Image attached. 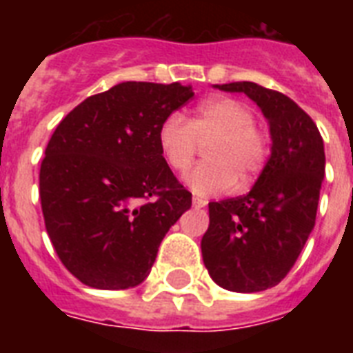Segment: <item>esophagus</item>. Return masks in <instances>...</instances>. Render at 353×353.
<instances>
[{
    "label": "esophagus",
    "mask_w": 353,
    "mask_h": 353,
    "mask_svg": "<svg viewBox=\"0 0 353 353\" xmlns=\"http://www.w3.org/2000/svg\"><path fill=\"white\" fill-rule=\"evenodd\" d=\"M207 203H209V201H207L205 198H198V196H194V198H192V205H194V207H198V209L205 207Z\"/></svg>",
    "instance_id": "1"
}]
</instances>
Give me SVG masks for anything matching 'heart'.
<instances>
[{
    "instance_id": "1",
    "label": "heart",
    "mask_w": 353,
    "mask_h": 353,
    "mask_svg": "<svg viewBox=\"0 0 353 353\" xmlns=\"http://www.w3.org/2000/svg\"><path fill=\"white\" fill-rule=\"evenodd\" d=\"M205 143L207 161L185 176V183L199 196L247 188L265 170L273 148L271 133L254 122L252 108L231 97L203 102L190 121L170 113L157 128V146L174 172L187 170L199 144Z\"/></svg>"
}]
</instances>
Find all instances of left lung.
<instances>
[{
  "instance_id": "8db88e82",
  "label": "left lung",
  "mask_w": 353,
  "mask_h": 353,
  "mask_svg": "<svg viewBox=\"0 0 353 353\" xmlns=\"http://www.w3.org/2000/svg\"><path fill=\"white\" fill-rule=\"evenodd\" d=\"M245 93L269 121L273 148L251 192L210 201L201 238L205 268L216 284L254 293L285 279L315 225L324 179L317 124L290 97L254 82L218 85Z\"/></svg>"
}]
</instances>
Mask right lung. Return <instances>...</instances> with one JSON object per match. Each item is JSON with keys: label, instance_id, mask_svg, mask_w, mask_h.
Listing matches in <instances>:
<instances>
[{"label": "right lung", "instance_id": "right-lung-1", "mask_svg": "<svg viewBox=\"0 0 353 353\" xmlns=\"http://www.w3.org/2000/svg\"><path fill=\"white\" fill-rule=\"evenodd\" d=\"M194 97L179 82H122L88 97L60 121L40 166L47 234L82 284H141L192 194L157 146L163 119Z\"/></svg>", "mask_w": 353, "mask_h": 353}]
</instances>
